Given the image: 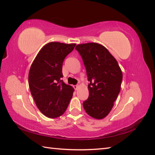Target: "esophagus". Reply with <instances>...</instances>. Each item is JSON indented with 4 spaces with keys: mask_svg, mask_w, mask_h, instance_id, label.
Returning a JSON list of instances; mask_svg holds the SVG:
<instances>
[{
    "mask_svg": "<svg viewBox=\"0 0 155 155\" xmlns=\"http://www.w3.org/2000/svg\"><path fill=\"white\" fill-rule=\"evenodd\" d=\"M74 88L75 89V90H78V85H74Z\"/></svg>",
    "mask_w": 155,
    "mask_h": 155,
    "instance_id": "esophagus-1",
    "label": "esophagus"
}]
</instances>
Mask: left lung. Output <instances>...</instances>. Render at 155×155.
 I'll use <instances>...</instances> for the list:
<instances>
[{
  "instance_id": "obj_1",
  "label": "left lung",
  "mask_w": 155,
  "mask_h": 155,
  "mask_svg": "<svg viewBox=\"0 0 155 155\" xmlns=\"http://www.w3.org/2000/svg\"><path fill=\"white\" fill-rule=\"evenodd\" d=\"M76 49L83 59L88 81L89 96L83 103L87 113L96 119L106 117L118 97L122 72L116 59L101 45H78Z\"/></svg>"
}]
</instances>
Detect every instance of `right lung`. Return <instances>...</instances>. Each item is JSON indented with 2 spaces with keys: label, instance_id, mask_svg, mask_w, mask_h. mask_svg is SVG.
Listing matches in <instances>:
<instances>
[{
  "label": "right lung",
  "instance_id": "add662e5",
  "mask_svg": "<svg viewBox=\"0 0 155 155\" xmlns=\"http://www.w3.org/2000/svg\"><path fill=\"white\" fill-rule=\"evenodd\" d=\"M76 44L51 42L37 55L30 69L28 83L39 110L48 118L61 116L72 99L74 88L62 80L63 63Z\"/></svg>",
  "mask_w": 155,
  "mask_h": 155
}]
</instances>
